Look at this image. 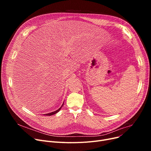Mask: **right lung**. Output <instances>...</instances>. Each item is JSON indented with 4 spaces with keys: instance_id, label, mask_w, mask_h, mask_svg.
<instances>
[{
    "instance_id": "add662e5",
    "label": "right lung",
    "mask_w": 151,
    "mask_h": 151,
    "mask_svg": "<svg viewBox=\"0 0 151 151\" xmlns=\"http://www.w3.org/2000/svg\"><path fill=\"white\" fill-rule=\"evenodd\" d=\"M63 105V104H62V105L61 106V107H60L58 110H56V111H53V112H52V113H47V114H45V115H46V116H51V115H53V114H56L57 113H58L59 111L60 110V109H61V108L62 107V106Z\"/></svg>"
}]
</instances>
